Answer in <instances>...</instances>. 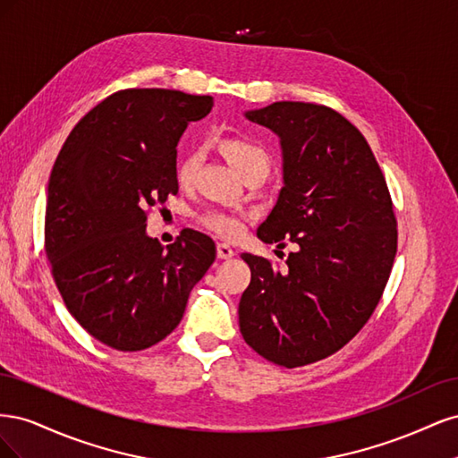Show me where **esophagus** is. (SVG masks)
Returning <instances> with one entry per match:
<instances>
[{
  "label": "esophagus",
  "instance_id": "34e87169",
  "mask_svg": "<svg viewBox=\"0 0 458 458\" xmlns=\"http://www.w3.org/2000/svg\"><path fill=\"white\" fill-rule=\"evenodd\" d=\"M234 256V250L227 244V242H219L217 244V258L219 259H229Z\"/></svg>",
  "mask_w": 458,
  "mask_h": 458
}]
</instances>
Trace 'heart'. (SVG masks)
I'll return each instance as SVG.
<instances>
[{"instance_id":"obj_1","label":"heart","mask_w":458,"mask_h":458,"mask_svg":"<svg viewBox=\"0 0 458 458\" xmlns=\"http://www.w3.org/2000/svg\"><path fill=\"white\" fill-rule=\"evenodd\" d=\"M217 148L242 177L250 175L254 172H263L267 175L269 172V165H271L269 152L259 141L252 140V137L237 135V133L224 135L217 141ZM199 164H200V157L197 150L183 152L175 164L177 183L182 187H189L195 183ZM200 221L204 227L221 234V237H234V234H239L242 231V219L239 216L224 212V210H208L200 216Z\"/></svg>"}]
</instances>
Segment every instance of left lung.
<instances>
[{
    "mask_svg": "<svg viewBox=\"0 0 458 458\" xmlns=\"http://www.w3.org/2000/svg\"><path fill=\"white\" fill-rule=\"evenodd\" d=\"M246 118L283 148L284 185L258 237L294 252L284 269L241 256L252 279L239 325L267 361L303 367L344 348L378 306L397 252L394 204L363 133L336 110L279 101Z\"/></svg>",
    "mask_w": 458,
    "mask_h": 458,
    "instance_id": "1",
    "label": "left lung"
}]
</instances>
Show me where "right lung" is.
Segmentation results:
<instances>
[{
	"label": "right lung",
	"mask_w": 458,
	"mask_h": 458,
	"mask_svg": "<svg viewBox=\"0 0 458 458\" xmlns=\"http://www.w3.org/2000/svg\"><path fill=\"white\" fill-rule=\"evenodd\" d=\"M210 95L122 89L81 118L51 170L46 254L66 310L118 352H140L179 325L214 241L185 229L170 246L147 234L148 208L177 195L179 137Z\"/></svg>",
	"instance_id": "1"
}]
</instances>
